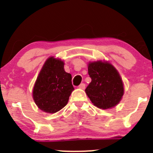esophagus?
<instances>
[{"label": "esophagus", "mask_w": 153, "mask_h": 153, "mask_svg": "<svg viewBox=\"0 0 153 153\" xmlns=\"http://www.w3.org/2000/svg\"><path fill=\"white\" fill-rule=\"evenodd\" d=\"M85 87H86L85 84H81L79 86H78V88H80V89H85Z\"/></svg>", "instance_id": "34e87169"}]
</instances>
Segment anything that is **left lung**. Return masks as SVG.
Here are the masks:
<instances>
[{
    "label": "left lung",
    "mask_w": 153,
    "mask_h": 153,
    "mask_svg": "<svg viewBox=\"0 0 153 153\" xmlns=\"http://www.w3.org/2000/svg\"><path fill=\"white\" fill-rule=\"evenodd\" d=\"M88 73L92 79L85 92L98 108L108 109L121 101L124 89L119 72L108 61L89 62Z\"/></svg>",
    "instance_id": "obj_1"
}]
</instances>
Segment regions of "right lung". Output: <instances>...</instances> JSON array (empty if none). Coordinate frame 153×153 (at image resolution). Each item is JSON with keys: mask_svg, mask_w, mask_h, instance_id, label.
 Listing matches in <instances>:
<instances>
[{"mask_svg": "<svg viewBox=\"0 0 153 153\" xmlns=\"http://www.w3.org/2000/svg\"><path fill=\"white\" fill-rule=\"evenodd\" d=\"M64 62L49 57L40 71L32 91L35 104L47 113H55L67 104L74 90L72 75L64 70Z\"/></svg>", "mask_w": 153, "mask_h": 153, "instance_id": "obj_1", "label": "right lung"}]
</instances>
